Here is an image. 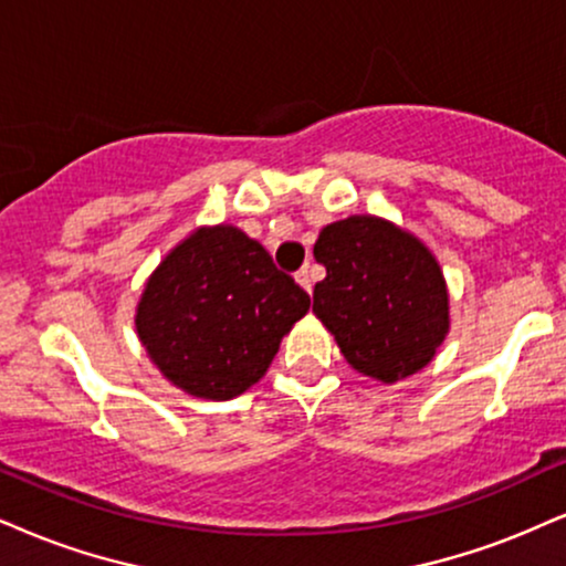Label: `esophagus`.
Returning a JSON list of instances; mask_svg holds the SVG:
<instances>
[{
	"label": "esophagus",
	"instance_id": "34e87169",
	"mask_svg": "<svg viewBox=\"0 0 566 566\" xmlns=\"http://www.w3.org/2000/svg\"><path fill=\"white\" fill-rule=\"evenodd\" d=\"M296 283L302 285L306 294H312V275H310V270H306V268L298 270V272H296Z\"/></svg>",
	"mask_w": 566,
	"mask_h": 566
}]
</instances>
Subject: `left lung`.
<instances>
[{"label":"left lung","mask_w":566,"mask_h":566,"mask_svg":"<svg viewBox=\"0 0 566 566\" xmlns=\"http://www.w3.org/2000/svg\"><path fill=\"white\" fill-rule=\"evenodd\" d=\"M315 260L327 275L312 312L348 365L380 382L420 373L449 333V291L432 251L373 214L319 230Z\"/></svg>","instance_id":"1"}]
</instances>
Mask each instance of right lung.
Here are the masks:
<instances>
[{
  "label": "right lung",
  "mask_w": 566,
  "mask_h": 566,
  "mask_svg": "<svg viewBox=\"0 0 566 566\" xmlns=\"http://www.w3.org/2000/svg\"><path fill=\"white\" fill-rule=\"evenodd\" d=\"M310 296L235 226L193 230L159 262L136 306V333L172 386L228 401L268 373Z\"/></svg>",
  "instance_id": "obj_1"
}]
</instances>
